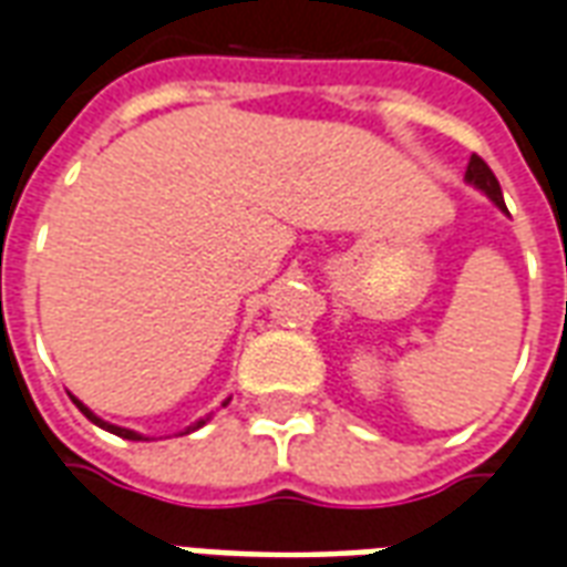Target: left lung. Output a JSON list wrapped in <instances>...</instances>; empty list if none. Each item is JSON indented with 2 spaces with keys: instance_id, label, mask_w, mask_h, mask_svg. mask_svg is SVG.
<instances>
[{
  "instance_id": "8db88e82",
  "label": "left lung",
  "mask_w": 567,
  "mask_h": 567,
  "mask_svg": "<svg viewBox=\"0 0 567 567\" xmlns=\"http://www.w3.org/2000/svg\"><path fill=\"white\" fill-rule=\"evenodd\" d=\"M470 186H476L480 192H485L488 198L495 200L501 210L507 213V204H504V195H501V183H497V176L492 174V167L480 158V155H470V164H467V174H464Z\"/></svg>"
}]
</instances>
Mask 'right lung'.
Listing matches in <instances>:
<instances>
[{"mask_svg": "<svg viewBox=\"0 0 567 567\" xmlns=\"http://www.w3.org/2000/svg\"><path fill=\"white\" fill-rule=\"evenodd\" d=\"M72 403L79 405V409H82V415L87 421H94V424H97V427H103V431H110V433H115V436H122V440H143V436H140V433L136 431H127V427H118V424H110V421H103V419H97V415H94V412H91V409H87V405L82 403V400H75V396H72ZM228 403V400H226ZM223 403V405H226ZM200 424H204V421H198V424H192V427H188V431H198ZM186 431V433H188Z\"/></svg>", "mask_w": 567, "mask_h": 567, "instance_id": "right-lung-1", "label": "right lung"}]
</instances>
